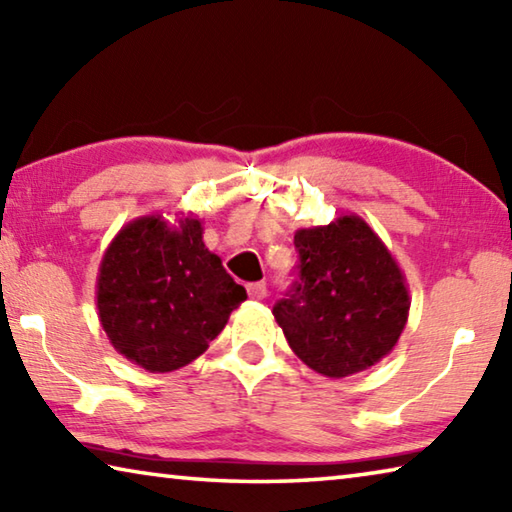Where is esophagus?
Returning <instances> with one entry per match:
<instances>
[{
	"instance_id": "1",
	"label": "esophagus",
	"mask_w": 512,
	"mask_h": 512,
	"mask_svg": "<svg viewBox=\"0 0 512 512\" xmlns=\"http://www.w3.org/2000/svg\"><path fill=\"white\" fill-rule=\"evenodd\" d=\"M248 296L250 300H264L266 298V284L264 282H253L248 284Z\"/></svg>"
}]
</instances>
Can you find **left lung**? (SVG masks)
Returning <instances> with one entry per match:
<instances>
[{
	"label": "left lung",
	"instance_id": "8db88e82",
	"mask_svg": "<svg viewBox=\"0 0 512 512\" xmlns=\"http://www.w3.org/2000/svg\"><path fill=\"white\" fill-rule=\"evenodd\" d=\"M298 280L273 307L296 357L341 379L391 354L409 320V287L377 232L357 214L296 230Z\"/></svg>",
	"mask_w": 512,
	"mask_h": 512
}]
</instances>
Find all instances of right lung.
<instances>
[{
	"instance_id": "1",
	"label": "right lung",
	"mask_w": 512,
	"mask_h": 512,
	"mask_svg": "<svg viewBox=\"0 0 512 512\" xmlns=\"http://www.w3.org/2000/svg\"><path fill=\"white\" fill-rule=\"evenodd\" d=\"M246 289L225 273L203 241V225L185 216H140L117 232L101 257L97 309L119 354L149 372L192 363L221 334Z\"/></svg>"
}]
</instances>
